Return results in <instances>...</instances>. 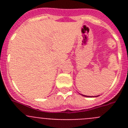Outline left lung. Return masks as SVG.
Instances as JSON below:
<instances>
[{"label":"left lung","mask_w":128,"mask_h":128,"mask_svg":"<svg viewBox=\"0 0 128 128\" xmlns=\"http://www.w3.org/2000/svg\"><path fill=\"white\" fill-rule=\"evenodd\" d=\"M81 96H84V97H87V98H92V97H89V96H84V95H82V94H81ZM98 96H95V97H98Z\"/></svg>","instance_id":"8db88e82"}]
</instances>
